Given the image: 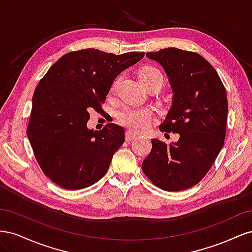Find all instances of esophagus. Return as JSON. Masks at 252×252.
<instances>
[{"label":"esophagus","instance_id":"esophagus-1","mask_svg":"<svg viewBox=\"0 0 252 252\" xmlns=\"http://www.w3.org/2000/svg\"><path fill=\"white\" fill-rule=\"evenodd\" d=\"M138 138V134L133 132L132 130H127L126 131V141H131Z\"/></svg>","mask_w":252,"mask_h":252}]
</instances>
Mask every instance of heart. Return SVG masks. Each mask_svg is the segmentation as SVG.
Segmentation results:
<instances>
[{
  "mask_svg": "<svg viewBox=\"0 0 252 252\" xmlns=\"http://www.w3.org/2000/svg\"><path fill=\"white\" fill-rule=\"evenodd\" d=\"M140 80L145 86H148L151 83H157L159 86H162L164 77L161 70L154 66L144 67L140 72ZM117 82H114L112 85V90L116 88ZM154 109L150 107H129L124 106L120 110L117 111V119L121 124L127 126L133 130H144L146 129L150 121L154 117Z\"/></svg>",
  "mask_w": 252,
  "mask_h": 252,
  "instance_id": "obj_1",
  "label": "heart"
}]
</instances>
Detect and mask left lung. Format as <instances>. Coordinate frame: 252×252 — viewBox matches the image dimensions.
I'll list each match as a JSON object with an SVG mask.
<instances>
[{"label":"left lung","mask_w":252,"mask_h":252,"mask_svg":"<svg viewBox=\"0 0 252 252\" xmlns=\"http://www.w3.org/2000/svg\"><path fill=\"white\" fill-rule=\"evenodd\" d=\"M146 56L163 66L173 90L172 106L159 130L179 133L180 139L169 145L151 140L152 149L142 169L157 187L181 191L207 174L224 146L226 89L199 53L169 47Z\"/></svg>","instance_id":"1"}]
</instances>
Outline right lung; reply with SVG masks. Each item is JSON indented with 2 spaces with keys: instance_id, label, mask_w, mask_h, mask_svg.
<instances>
[{
  "instance_id": "add662e5",
  "label": "right lung",
  "mask_w": 252,
  "mask_h": 252,
  "mask_svg": "<svg viewBox=\"0 0 252 252\" xmlns=\"http://www.w3.org/2000/svg\"><path fill=\"white\" fill-rule=\"evenodd\" d=\"M145 52L113 55L88 48L68 52L37 84L27 135L44 174L65 189L94 185L108 171L125 141L114 123L89 130V110L102 112L118 75L141 61Z\"/></svg>"
}]
</instances>
